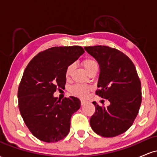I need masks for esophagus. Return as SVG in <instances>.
Wrapping results in <instances>:
<instances>
[{"instance_id":"esophagus-1","label":"esophagus","mask_w":157,"mask_h":157,"mask_svg":"<svg viewBox=\"0 0 157 157\" xmlns=\"http://www.w3.org/2000/svg\"><path fill=\"white\" fill-rule=\"evenodd\" d=\"M86 102H87V101H86V100H80V105H85V104H86Z\"/></svg>"}]
</instances>
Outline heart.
<instances>
[{"label":"heart","instance_id":"b5f03b06","mask_svg":"<svg viewBox=\"0 0 157 157\" xmlns=\"http://www.w3.org/2000/svg\"><path fill=\"white\" fill-rule=\"evenodd\" d=\"M82 66L86 70L88 73H90L91 71L98 68V63L95 59L92 57H86L82 61ZM75 68L74 63L68 65L65 71V76L66 79H69ZM91 90V87L89 86H86L83 84H75L70 88V92L71 94L79 97H86L89 94V91Z\"/></svg>","mask_w":157,"mask_h":157}]
</instances>
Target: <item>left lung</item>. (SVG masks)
Masks as SVG:
<instances>
[{"label": "left lung", "mask_w": 157, "mask_h": 157, "mask_svg": "<svg viewBox=\"0 0 157 157\" xmlns=\"http://www.w3.org/2000/svg\"><path fill=\"white\" fill-rule=\"evenodd\" d=\"M100 67L96 94L110 102L107 107L94 102L95 112L90 125L96 134L113 137L133 125L142 102L141 82L131 60L123 52L107 46H86Z\"/></svg>", "instance_id": "left-lung-1"}]
</instances>
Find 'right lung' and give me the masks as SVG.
Instances as JSON below:
<instances>
[{
  "instance_id": "1",
  "label": "right lung",
  "mask_w": 157,
  "mask_h": 157,
  "mask_svg": "<svg viewBox=\"0 0 157 157\" xmlns=\"http://www.w3.org/2000/svg\"><path fill=\"white\" fill-rule=\"evenodd\" d=\"M84 53L81 46H55L39 52L25 68L19 84L18 108L25 124L36 138L55 142L67 136L71 115L80 109L77 97H54L63 89L65 71Z\"/></svg>"
}]
</instances>
